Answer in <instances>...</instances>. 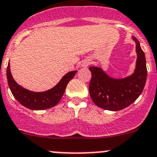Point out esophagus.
Returning <instances> with one entry per match:
<instances>
[{"label":"esophagus","mask_w":157,"mask_h":157,"mask_svg":"<svg viewBox=\"0 0 157 157\" xmlns=\"http://www.w3.org/2000/svg\"><path fill=\"white\" fill-rule=\"evenodd\" d=\"M90 64V60L88 59H84V60L82 61V66L85 67H86Z\"/></svg>","instance_id":"obj_1"}]
</instances>
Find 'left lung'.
I'll list each match as a JSON object with an SVG mask.
<instances>
[{"label":"left lung","instance_id":"1","mask_svg":"<svg viewBox=\"0 0 157 157\" xmlns=\"http://www.w3.org/2000/svg\"><path fill=\"white\" fill-rule=\"evenodd\" d=\"M136 44L135 69L130 75L122 78H112L100 66L90 67L91 71L89 86L90 94L94 103L99 108L109 111H120L134 103L141 95L147 78L146 60L140 43L131 37Z\"/></svg>","mask_w":157,"mask_h":157}]
</instances>
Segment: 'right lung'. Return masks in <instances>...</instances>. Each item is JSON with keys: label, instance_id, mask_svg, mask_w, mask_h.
Here are the masks:
<instances>
[{"label": "right lung", "instance_id": "add662e5", "mask_svg": "<svg viewBox=\"0 0 157 157\" xmlns=\"http://www.w3.org/2000/svg\"><path fill=\"white\" fill-rule=\"evenodd\" d=\"M76 72L77 71H72L67 73L55 86L43 92H34L19 86L12 77L9 63L7 67V79L12 95L22 105L31 110H44L50 109L59 103L64 94L67 85L74 78Z\"/></svg>", "mask_w": 157, "mask_h": 157}]
</instances>
